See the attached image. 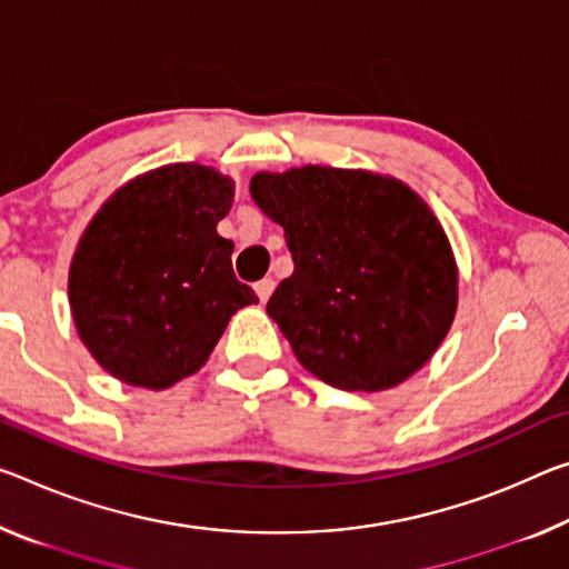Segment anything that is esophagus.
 Masks as SVG:
<instances>
[{"label":"esophagus","mask_w":569,"mask_h":569,"mask_svg":"<svg viewBox=\"0 0 569 569\" xmlns=\"http://www.w3.org/2000/svg\"><path fill=\"white\" fill-rule=\"evenodd\" d=\"M273 288H276V283L270 281V278H263V281L256 283V293H258L260 303H266V301L270 299V293H273Z\"/></svg>","instance_id":"34e87169"}]
</instances>
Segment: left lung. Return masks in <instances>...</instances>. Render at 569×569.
Returning a JSON list of instances; mask_svg holds the SVG:
<instances>
[{
	"label": "left lung",
	"instance_id": "left-lung-1",
	"mask_svg": "<svg viewBox=\"0 0 569 569\" xmlns=\"http://www.w3.org/2000/svg\"><path fill=\"white\" fill-rule=\"evenodd\" d=\"M250 194L293 256L266 311L311 375L382 392L436 355L456 319L458 266L415 189L369 169L306 164L258 171Z\"/></svg>",
	"mask_w": 569,
	"mask_h": 569
}]
</instances>
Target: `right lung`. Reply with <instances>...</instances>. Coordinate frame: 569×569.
Listing matches in <instances>:
<instances>
[{
  "mask_svg": "<svg viewBox=\"0 0 569 569\" xmlns=\"http://www.w3.org/2000/svg\"><path fill=\"white\" fill-rule=\"evenodd\" d=\"M236 182L179 161L143 171L108 197L70 260L78 337L116 380L167 390L200 372L232 313L258 303L218 236Z\"/></svg>",
  "mask_w": 569,
  "mask_h": 569,
  "instance_id": "obj_1",
  "label": "right lung"
}]
</instances>
